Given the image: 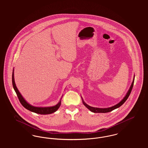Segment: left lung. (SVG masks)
Returning <instances> with one entry per match:
<instances>
[{
	"label": "left lung",
	"mask_w": 148,
	"mask_h": 148,
	"mask_svg": "<svg viewBox=\"0 0 148 148\" xmlns=\"http://www.w3.org/2000/svg\"><path fill=\"white\" fill-rule=\"evenodd\" d=\"M134 79H135V75H134V77H133V82H132V83L130 85L128 91L127 92V94H125V97L122 99V100L119 101L118 104H115V106H112L111 107H109V108H95V107H92L91 106H89L83 100V99L82 98V97H81L82 99V101H83V104L85 106L86 108H87L90 112H92V113H108V112H112L113 111V110L114 109H116L118 108H119L120 106H122L125 102V101L127 100V99L128 98L129 96L130 95V94L132 92V90L133 89V85H134Z\"/></svg>",
	"instance_id": "8db88e82"
}]
</instances>
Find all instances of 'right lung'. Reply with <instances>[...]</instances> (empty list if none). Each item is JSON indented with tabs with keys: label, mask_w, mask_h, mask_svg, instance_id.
I'll use <instances>...</instances> for the list:
<instances>
[{
	"label": "right lung",
	"mask_w": 148,
	"mask_h": 148,
	"mask_svg": "<svg viewBox=\"0 0 148 148\" xmlns=\"http://www.w3.org/2000/svg\"><path fill=\"white\" fill-rule=\"evenodd\" d=\"M14 69L13 68V74H12V84L13 86V88H14V90L16 92L19 100L21 104V105L23 106L25 109H28L29 111L33 112V113H36V114H42V115H47V114H52V113L56 112V110L59 108L60 106L61 105V100L63 98V96H62V98L60 99L59 101L58 102V103L54 106H32L30 104H29L27 101H26V100L24 98V97L22 96L21 93L19 91V90L18 89L15 83V80H14Z\"/></svg>",
	"instance_id": "right-lung-1"
}]
</instances>
